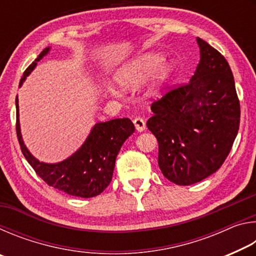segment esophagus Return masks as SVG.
I'll use <instances>...</instances> for the list:
<instances>
[{
	"label": "esophagus",
	"instance_id": "34e87169",
	"mask_svg": "<svg viewBox=\"0 0 256 256\" xmlns=\"http://www.w3.org/2000/svg\"><path fill=\"white\" fill-rule=\"evenodd\" d=\"M133 123H134V126H136L138 132H142L146 130V122L142 118H136L133 120Z\"/></svg>",
	"mask_w": 256,
	"mask_h": 256
}]
</instances>
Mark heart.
I'll list each match as a JSON object with an SVG mask.
<instances>
[{
	"label": "heart",
	"mask_w": 256,
	"mask_h": 256,
	"mask_svg": "<svg viewBox=\"0 0 256 256\" xmlns=\"http://www.w3.org/2000/svg\"><path fill=\"white\" fill-rule=\"evenodd\" d=\"M164 60L162 54L154 52L138 56L118 68L115 73L116 84L128 89L136 88L154 73L146 96L157 97L174 73L172 64L164 62Z\"/></svg>",
	"instance_id": "heart-1"
}]
</instances>
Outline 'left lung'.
I'll use <instances>...</instances> for the list:
<instances>
[{
	"mask_svg": "<svg viewBox=\"0 0 256 256\" xmlns=\"http://www.w3.org/2000/svg\"><path fill=\"white\" fill-rule=\"evenodd\" d=\"M190 82L152 102L146 126L158 140V164L177 185H190L222 167L240 128V106L226 58L201 38Z\"/></svg>",
	"mask_w": 256,
	"mask_h": 256,
	"instance_id": "left-lung-1",
	"label": "left lung"
}]
</instances>
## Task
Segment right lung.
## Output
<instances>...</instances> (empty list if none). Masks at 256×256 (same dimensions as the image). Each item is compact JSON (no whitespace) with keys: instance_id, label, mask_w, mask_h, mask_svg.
<instances>
[{"instance_id":"1","label":"right lung","mask_w":256,"mask_h":256,"mask_svg":"<svg viewBox=\"0 0 256 256\" xmlns=\"http://www.w3.org/2000/svg\"><path fill=\"white\" fill-rule=\"evenodd\" d=\"M50 50V47L45 48L27 68L20 80V86ZM16 136L21 151L47 185L78 198L97 196L110 185L120 146L136 130L131 120L115 118L94 124L84 144L71 157L60 162L46 164L34 158L24 144L20 132L18 97L16 98Z\"/></svg>"}]
</instances>
